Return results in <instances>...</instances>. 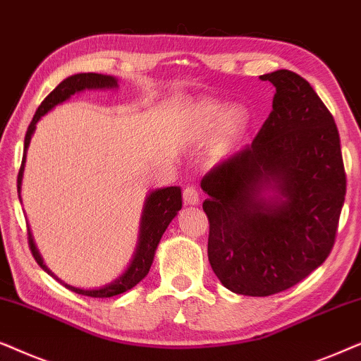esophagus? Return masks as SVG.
<instances>
[{
    "label": "esophagus",
    "instance_id": "esophagus-1",
    "mask_svg": "<svg viewBox=\"0 0 361 361\" xmlns=\"http://www.w3.org/2000/svg\"><path fill=\"white\" fill-rule=\"evenodd\" d=\"M183 201L185 204H198L200 193L195 186H186L183 190Z\"/></svg>",
    "mask_w": 361,
    "mask_h": 361
}]
</instances>
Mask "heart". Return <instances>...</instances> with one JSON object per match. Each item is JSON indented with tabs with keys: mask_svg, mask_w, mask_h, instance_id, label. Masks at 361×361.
<instances>
[{
	"mask_svg": "<svg viewBox=\"0 0 361 361\" xmlns=\"http://www.w3.org/2000/svg\"><path fill=\"white\" fill-rule=\"evenodd\" d=\"M223 113L225 115L221 118V130L224 133H228V135H238V133L246 127L247 117L246 114H244V110L229 109L224 112L223 107H219V105H208V107L201 109V125L209 127V125H213Z\"/></svg>",
	"mask_w": 361,
	"mask_h": 361,
	"instance_id": "obj_1",
	"label": "heart"
}]
</instances>
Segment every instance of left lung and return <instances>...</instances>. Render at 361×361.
I'll use <instances>...</instances> for the list:
<instances>
[{"label": "left lung", "mask_w": 361, "mask_h": 361, "mask_svg": "<svg viewBox=\"0 0 361 361\" xmlns=\"http://www.w3.org/2000/svg\"><path fill=\"white\" fill-rule=\"evenodd\" d=\"M272 112L252 143L201 180L208 259L226 289L266 297L299 284L335 244L347 191L335 120L295 72L261 75Z\"/></svg>", "instance_id": "obj_1"}]
</instances>
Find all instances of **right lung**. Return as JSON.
<instances>
[{
  "label": "right lung",
  "mask_w": 361,
  "mask_h": 361,
  "mask_svg": "<svg viewBox=\"0 0 361 361\" xmlns=\"http://www.w3.org/2000/svg\"><path fill=\"white\" fill-rule=\"evenodd\" d=\"M118 87L117 79L112 75H104V74H95V72H87V74H75L67 77V79L62 80V82L57 85V87L52 90V92L47 95V97L42 100L39 107H37L35 117H32L30 127H27L26 137H24V155H23V163L21 168H19L18 173V193H21V181H23V171H24V163H26V152L27 147H30L31 137L36 130V123L39 122L42 115H46L49 110H52L56 105L66 102L67 99H71V95L77 92H82L85 89H115ZM21 198V195H19ZM181 209V190L178 186H168V188H160L152 191L148 195L145 201V208H143L142 213V223H140V238H138V246L135 251V256H133L130 266L127 267L122 276L115 279L110 284L100 287V289H79V287L69 286L66 282H62L59 277H56L52 274L44 262H42V257L39 256V251L36 249V244L32 241V234L30 228H27V243H30V249L32 252V257L36 259V262L44 269V271L59 281L62 286L67 287V289L75 292V294H82L87 297H97V299H104V297H114L118 294H123V292L130 290L132 287H135L142 279L150 271L153 256H155L157 246L160 243V239L165 233L168 224L171 223V219L175 218L178 211Z\"/></svg>",
  "instance_id": "right-lung-1"
}]
</instances>
